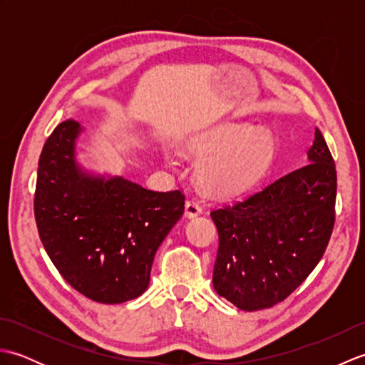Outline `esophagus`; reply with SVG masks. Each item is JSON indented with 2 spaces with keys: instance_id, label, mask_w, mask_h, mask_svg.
I'll list each match as a JSON object with an SVG mask.
<instances>
[{
  "instance_id": "esophagus-1",
  "label": "esophagus",
  "mask_w": 365,
  "mask_h": 365,
  "mask_svg": "<svg viewBox=\"0 0 365 365\" xmlns=\"http://www.w3.org/2000/svg\"><path fill=\"white\" fill-rule=\"evenodd\" d=\"M200 213H202V205H200L197 200L191 199L185 204V215H187V218H196Z\"/></svg>"
}]
</instances>
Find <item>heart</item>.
I'll use <instances>...</instances> for the list:
<instances>
[{
    "label": "heart",
    "mask_w": 365,
    "mask_h": 365,
    "mask_svg": "<svg viewBox=\"0 0 365 365\" xmlns=\"http://www.w3.org/2000/svg\"><path fill=\"white\" fill-rule=\"evenodd\" d=\"M197 158L199 182L224 196L240 195L267 174L276 152V139L267 128L229 123L205 131L188 145Z\"/></svg>",
    "instance_id": "heart-1"
}]
</instances>
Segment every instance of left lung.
Segmentation results:
<instances>
[{"instance_id":"obj_1","label":"left lung","mask_w":365,"mask_h":365,"mask_svg":"<svg viewBox=\"0 0 365 365\" xmlns=\"http://www.w3.org/2000/svg\"><path fill=\"white\" fill-rule=\"evenodd\" d=\"M309 163L210 213L220 235L213 287L242 311L276 306L323 257L336 220L337 174L320 130Z\"/></svg>"}]
</instances>
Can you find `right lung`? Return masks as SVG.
Masks as SVG:
<instances>
[{"label": "right lung", "mask_w": 365, "mask_h": 365, "mask_svg": "<svg viewBox=\"0 0 365 365\" xmlns=\"http://www.w3.org/2000/svg\"><path fill=\"white\" fill-rule=\"evenodd\" d=\"M80 131L67 119L45 141L34 195L38 237L76 292L119 304L149 287L155 252L183 215L185 195L86 174L75 161Z\"/></svg>", "instance_id": "obj_1"}]
</instances>
